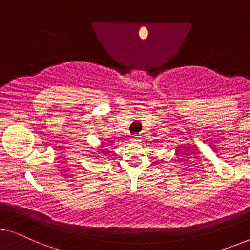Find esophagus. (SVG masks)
I'll return each instance as SVG.
<instances>
[{"label":"esophagus","mask_w":250,"mask_h":250,"mask_svg":"<svg viewBox=\"0 0 250 250\" xmlns=\"http://www.w3.org/2000/svg\"><path fill=\"white\" fill-rule=\"evenodd\" d=\"M133 143H139V141H141V136L140 135H135L132 137V139H131Z\"/></svg>","instance_id":"34e87169"}]
</instances>
